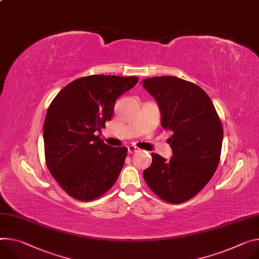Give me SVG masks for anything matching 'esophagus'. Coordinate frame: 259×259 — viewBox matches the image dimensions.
Masks as SVG:
<instances>
[{"instance_id":"esophagus-1","label":"esophagus","mask_w":259,"mask_h":259,"mask_svg":"<svg viewBox=\"0 0 259 259\" xmlns=\"http://www.w3.org/2000/svg\"><path fill=\"white\" fill-rule=\"evenodd\" d=\"M138 151H139V149L137 147H135V146H129L128 147V153H130V154L138 152Z\"/></svg>"}]
</instances>
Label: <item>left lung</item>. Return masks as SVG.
I'll list each match as a JSON object with an SVG mask.
<instances>
[{"label":"left lung","mask_w":259,"mask_h":259,"mask_svg":"<svg viewBox=\"0 0 259 259\" xmlns=\"http://www.w3.org/2000/svg\"><path fill=\"white\" fill-rule=\"evenodd\" d=\"M161 113V126L171 133L169 160L152 154L144 171L151 190L164 201L181 203L196 195L214 176L220 160L223 127L207 94L176 76L144 79Z\"/></svg>","instance_id":"1"}]
</instances>
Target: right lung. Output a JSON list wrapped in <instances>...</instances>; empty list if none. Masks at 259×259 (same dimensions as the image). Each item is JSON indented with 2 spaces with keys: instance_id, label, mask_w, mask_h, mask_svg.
I'll return each mask as SVG.
<instances>
[{
  "instance_id": "add662e5",
  "label": "right lung",
  "mask_w": 259,
  "mask_h": 259,
  "mask_svg": "<svg viewBox=\"0 0 259 259\" xmlns=\"http://www.w3.org/2000/svg\"><path fill=\"white\" fill-rule=\"evenodd\" d=\"M137 81L136 76L80 77L51 103L43 125L46 165L71 197L96 199L117 180L127 148L110 147L97 133L110 121L115 100Z\"/></svg>"
}]
</instances>
